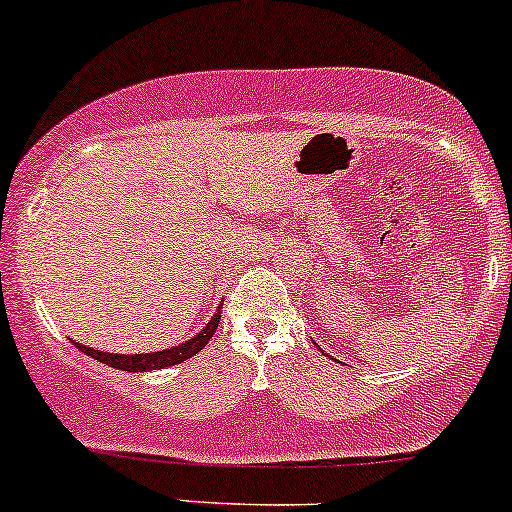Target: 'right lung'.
<instances>
[{"mask_svg": "<svg viewBox=\"0 0 512 512\" xmlns=\"http://www.w3.org/2000/svg\"><path fill=\"white\" fill-rule=\"evenodd\" d=\"M218 320H221V306L213 313V318L206 323V328L201 333H196L192 340H184L182 345H174L170 350L162 352H145V355H114V352H99L94 347L82 345V342H75V347H80L84 355L99 359L101 364H109V367L121 369V372H150V369H165L174 367V364L184 362V359L194 357L196 352L204 350L209 345L218 328Z\"/></svg>", "mask_w": 512, "mask_h": 512, "instance_id": "add662e5", "label": "right lung"}]
</instances>
